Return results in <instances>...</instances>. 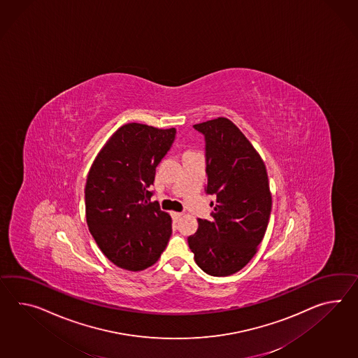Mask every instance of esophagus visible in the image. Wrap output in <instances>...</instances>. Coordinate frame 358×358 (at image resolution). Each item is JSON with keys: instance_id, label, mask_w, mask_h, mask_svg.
<instances>
[{"instance_id": "34e87169", "label": "esophagus", "mask_w": 358, "mask_h": 358, "mask_svg": "<svg viewBox=\"0 0 358 358\" xmlns=\"http://www.w3.org/2000/svg\"><path fill=\"white\" fill-rule=\"evenodd\" d=\"M171 215H172V218H173L175 221H178L180 218L182 217V213H180V212H172Z\"/></svg>"}]
</instances>
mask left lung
Listing matches in <instances>:
<instances>
[{"mask_svg":"<svg viewBox=\"0 0 358 358\" xmlns=\"http://www.w3.org/2000/svg\"><path fill=\"white\" fill-rule=\"evenodd\" d=\"M206 137L207 194L216 196L212 220L199 218L187 238L201 271L227 277L251 262L265 236L271 210L266 166L234 122L217 117L195 124Z\"/></svg>","mask_w":358,"mask_h":358,"instance_id":"obj_1","label":"left lung"}]
</instances>
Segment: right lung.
Masks as SVG:
<instances>
[{
	"label": "right lung",
	"instance_id": "right-lung-1",
	"mask_svg": "<svg viewBox=\"0 0 358 358\" xmlns=\"http://www.w3.org/2000/svg\"><path fill=\"white\" fill-rule=\"evenodd\" d=\"M175 136V128L124 124L99 150L89 169V231L106 257L125 271L152 266L172 234V218L157 201H150V186Z\"/></svg>",
	"mask_w": 358,
	"mask_h": 358
}]
</instances>
